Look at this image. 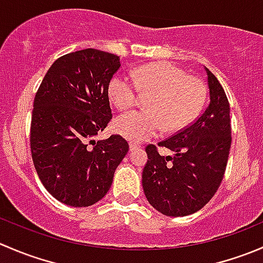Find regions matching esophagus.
Returning a JSON list of instances; mask_svg holds the SVG:
<instances>
[{
  "label": "esophagus",
  "instance_id": "1",
  "mask_svg": "<svg viewBox=\"0 0 263 263\" xmlns=\"http://www.w3.org/2000/svg\"><path fill=\"white\" fill-rule=\"evenodd\" d=\"M137 148H140L139 144H135V142H131V144H129V150H131V151L137 150Z\"/></svg>",
  "mask_w": 263,
  "mask_h": 263
}]
</instances>
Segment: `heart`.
Segmentation results:
<instances>
[{"label": "heart", "mask_w": 263, "mask_h": 263, "mask_svg": "<svg viewBox=\"0 0 263 263\" xmlns=\"http://www.w3.org/2000/svg\"><path fill=\"white\" fill-rule=\"evenodd\" d=\"M134 80L113 76L108 95L116 108L127 110L136 105L140 91L151 94L147 110H135L115 121L117 134L129 141L142 142L156 136L161 129L178 132L200 115L206 99V85L171 62H154L132 72Z\"/></svg>", "instance_id": "1"}]
</instances>
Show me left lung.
<instances>
[{"mask_svg":"<svg viewBox=\"0 0 263 263\" xmlns=\"http://www.w3.org/2000/svg\"><path fill=\"white\" fill-rule=\"evenodd\" d=\"M210 103L191 126L158 146L173 151L159 154L147 145L142 188L154 209L166 216H185L201 210L216 193L224 177L232 144L230 105L221 84L209 68Z\"/></svg>","mask_w":263,"mask_h":263,"instance_id":"8db88e82","label":"left lung"}]
</instances>
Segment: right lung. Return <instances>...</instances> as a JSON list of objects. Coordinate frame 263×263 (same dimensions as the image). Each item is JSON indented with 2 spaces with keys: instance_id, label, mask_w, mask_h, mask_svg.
<instances>
[{
  "instance_id": "1",
  "label": "right lung",
  "mask_w": 263,
  "mask_h": 263,
  "mask_svg": "<svg viewBox=\"0 0 263 263\" xmlns=\"http://www.w3.org/2000/svg\"><path fill=\"white\" fill-rule=\"evenodd\" d=\"M118 55L87 48L53 62L34 99L30 148L39 179L65 205L86 208L109 191L128 151L119 135L95 141L112 119L108 85Z\"/></svg>"
}]
</instances>
